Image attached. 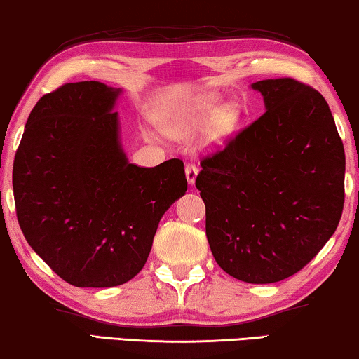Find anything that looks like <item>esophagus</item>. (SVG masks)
<instances>
[{
    "mask_svg": "<svg viewBox=\"0 0 359 359\" xmlns=\"http://www.w3.org/2000/svg\"><path fill=\"white\" fill-rule=\"evenodd\" d=\"M185 175H187V180H189V184L193 185L195 184V179L198 175V168L195 164H187L185 166Z\"/></svg>",
    "mask_w": 359,
    "mask_h": 359,
    "instance_id": "1",
    "label": "esophagus"
}]
</instances>
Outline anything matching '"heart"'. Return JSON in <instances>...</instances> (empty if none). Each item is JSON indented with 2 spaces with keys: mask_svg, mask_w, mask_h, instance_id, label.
Here are the masks:
<instances>
[{
  "mask_svg": "<svg viewBox=\"0 0 359 359\" xmlns=\"http://www.w3.org/2000/svg\"><path fill=\"white\" fill-rule=\"evenodd\" d=\"M215 108H217V97L214 95H208V97H201L189 108H184L179 113L170 116L166 124H164V130L170 135H187L193 133V130L203 126L208 121V118L212 115ZM238 118L240 113L233 105H226L212 118L208 129V142L210 145H220L230 137V134L235 130L238 124Z\"/></svg>",
  "mask_w": 359,
  "mask_h": 359,
  "instance_id": "heart-1",
  "label": "heart"
}]
</instances>
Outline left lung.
<instances>
[{"mask_svg":"<svg viewBox=\"0 0 359 359\" xmlns=\"http://www.w3.org/2000/svg\"><path fill=\"white\" fill-rule=\"evenodd\" d=\"M252 88L266 111L201 159L195 184L220 269L269 284L302 270L334 235L345 201V151L316 89L294 78Z\"/></svg>","mask_w":359,"mask_h":359,"instance_id":"left-lung-1","label":"left lung"}]
</instances>
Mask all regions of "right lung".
I'll list each match as a JSON object with an SVG mask.
<instances>
[{
  "instance_id": "obj_1",
  "label": "right lung",
  "mask_w": 359,
  "mask_h": 359,
  "mask_svg": "<svg viewBox=\"0 0 359 359\" xmlns=\"http://www.w3.org/2000/svg\"><path fill=\"white\" fill-rule=\"evenodd\" d=\"M119 89L67 83L44 94L15 151L13 189L33 251L76 287L119 286L149 259L163 214L187 191L184 161L128 163L113 105Z\"/></svg>"
}]
</instances>
